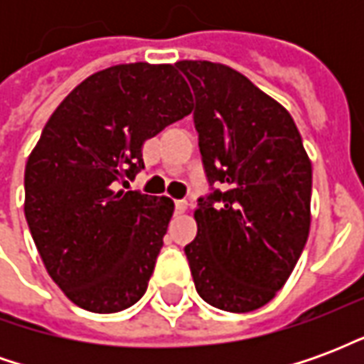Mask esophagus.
I'll use <instances>...</instances> for the list:
<instances>
[{"instance_id": "obj_1", "label": "esophagus", "mask_w": 364, "mask_h": 364, "mask_svg": "<svg viewBox=\"0 0 364 364\" xmlns=\"http://www.w3.org/2000/svg\"><path fill=\"white\" fill-rule=\"evenodd\" d=\"M187 206H189V203H187V200H175V210H177V213H185V210H187Z\"/></svg>"}]
</instances>
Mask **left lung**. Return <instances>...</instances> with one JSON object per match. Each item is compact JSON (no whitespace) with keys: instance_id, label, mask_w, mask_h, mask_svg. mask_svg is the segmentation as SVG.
<instances>
[{"instance_id":"1","label":"left lung","mask_w":364,"mask_h":364,"mask_svg":"<svg viewBox=\"0 0 364 364\" xmlns=\"http://www.w3.org/2000/svg\"><path fill=\"white\" fill-rule=\"evenodd\" d=\"M175 68L195 93L210 187L197 200V237L185 245L195 289L214 308L252 312L282 289L304 250L312 164L289 111L245 75L206 60Z\"/></svg>"}]
</instances>
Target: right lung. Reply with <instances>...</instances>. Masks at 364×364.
Masks as SVG:
<instances>
[{
    "label": "right lung",
    "mask_w": 364,
    "mask_h": 364,
    "mask_svg": "<svg viewBox=\"0 0 364 364\" xmlns=\"http://www.w3.org/2000/svg\"><path fill=\"white\" fill-rule=\"evenodd\" d=\"M193 111L175 66L120 64L58 105L25 167V218L52 281L74 304L120 312L148 289L173 200L119 191L144 142Z\"/></svg>",
    "instance_id": "1"
}]
</instances>
